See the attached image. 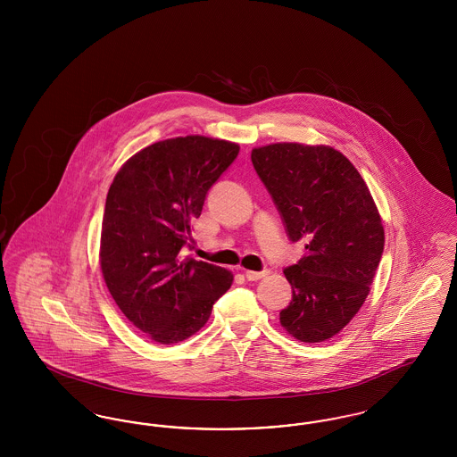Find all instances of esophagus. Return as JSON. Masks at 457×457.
Listing matches in <instances>:
<instances>
[{"instance_id":"1","label":"esophagus","mask_w":457,"mask_h":457,"mask_svg":"<svg viewBox=\"0 0 457 457\" xmlns=\"http://www.w3.org/2000/svg\"><path fill=\"white\" fill-rule=\"evenodd\" d=\"M265 274H267V270H261V272H257V270H245V278L248 281H259Z\"/></svg>"}]
</instances>
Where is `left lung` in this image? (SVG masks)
Listing matches in <instances>:
<instances>
[{
	"label": "left lung",
	"instance_id": "8db88e82",
	"mask_svg": "<svg viewBox=\"0 0 457 457\" xmlns=\"http://www.w3.org/2000/svg\"><path fill=\"white\" fill-rule=\"evenodd\" d=\"M252 162L304 255L284 269L293 296L281 326L302 343H322L343 330L369 296L384 252V226L369 187L332 147L272 144Z\"/></svg>",
	"mask_w": 457,
	"mask_h": 457
}]
</instances>
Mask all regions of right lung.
I'll list each match as a JSON object with an SVG mask.
<instances>
[{"mask_svg":"<svg viewBox=\"0 0 457 457\" xmlns=\"http://www.w3.org/2000/svg\"><path fill=\"white\" fill-rule=\"evenodd\" d=\"M239 147L200 135L142 149L114 176L103 218L101 269L112 300L159 345L179 343L205 326L231 287L222 267L185 259L205 196Z\"/></svg>","mask_w":457,"mask_h":457,"instance_id":"obj_1","label":"right lung"}]
</instances>
